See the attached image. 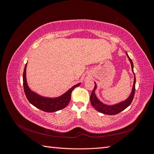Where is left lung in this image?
Here are the masks:
<instances>
[{
    "instance_id": "left-lung-1",
    "label": "left lung",
    "mask_w": 154,
    "mask_h": 154,
    "mask_svg": "<svg viewBox=\"0 0 154 154\" xmlns=\"http://www.w3.org/2000/svg\"><path fill=\"white\" fill-rule=\"evenodd\" d=\"M126 54H127V57L129 59V61L131 63V67H132V71L134 73V84L132 87V89L131 91V93H130V96L127 99H126L125 101H123L122 102H120L119 103L112 105H106L104 104L103 103L99 100V99L97 98L96 94H95V91L96 89V83H95V86L94 89H93L91 95V102L92 105L94 107V109L97 110L100 112L101 113H103L107 115H115L125 110V109H127V107L130 105V103H132V101L133 100L134 94H135V86H136V76H135V74L134 72V65L133 62L132 61V60L130 58L128 57V55L127 53L126 52Z\"/></svg>"
}]
</instances>
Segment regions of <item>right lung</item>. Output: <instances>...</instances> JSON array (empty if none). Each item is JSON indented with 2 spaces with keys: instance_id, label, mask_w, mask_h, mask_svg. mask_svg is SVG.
Instances as JSON below:
<instances>
[{
  "instance_id": "1",
  "label": "right lung",
  "mask_w": 154,
  "mask_h": 154,
  "mask_svg": "<svg viewBox=\"0 0 154 154\" xmlns=\"http://www.w3.org/2000/svg\"><path fill=\"white\" fill-rule=\"evenodd\" d=\"M27 64V63L26 64L24 73H23V85H24L25 94L27 100L30 102V103L36 107V108L44 112H54L62 110L64 109L65 107H66L70 102V100H71L72 91L76 87L80 85L81 83H79L78 84L74 85L60 96L56 97L42 96L31 91L28 85H27L26 78Z\"/></svg>"
}]
</instances>
